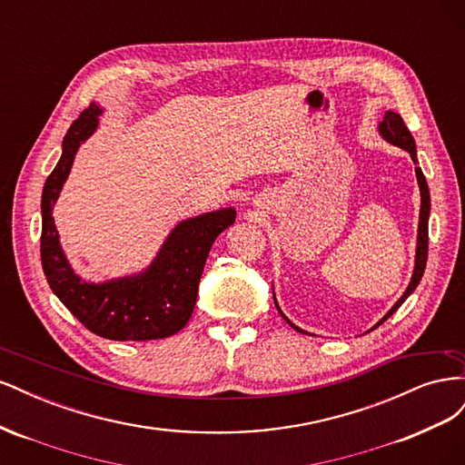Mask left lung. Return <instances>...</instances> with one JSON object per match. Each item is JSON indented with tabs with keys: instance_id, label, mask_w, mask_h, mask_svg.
<instances>
[{
	"instance_id": "8db88e82",
	"label": "left lung",
	"mask_w": 465,
	"mask_h": 465,
	"mask_svg": "<svg viewBox=\"0 0 465 465\" xmlns=\"http://www.w3.org/2000/svg\"><path fill=\"white\" fill-rule=\"evenodd\" d=\"M380 132H382V135L388 139V142L396 143L400 147H403L405 151H410L411 159L417 163V151H415V142H413V135L411 132L407 130V125L403 122V118L400 114H396V112H386V116L382 120V124H380ZM415 173H417V180H419V188H420V215H419V241H417V258H415V272H413V277H411V283L410 287H407V291L403 292V297L391 306V311L378 322V326L382 322H386L393 312L398 311V308L405 302V299L410 297V294L417 289L420 277H423L425 273V267H427V256H429V213H430V193H429V184H427V178L423 174V171H420V166H415ZM277 306V302H275ZM279 308V306H277ZM281 312V311H279ZM283 314V312H281ZM285 318V316H283ZM287 320V318H285ZM289 322V320H287ZM291 323V322H289ZM292 326V323H291ZM297 331H302L301 328L292 326ZM304 333V331H302Z\"/></svg>"
}]
</instances>
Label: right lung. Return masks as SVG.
<instances>
[{
    "label": "right lung",
    "instance_id": "right-lung-1",
    "mask_svg": "<svg viewBox=\"0 0 465 465\" xmlns=\"http://www.w3.org/2000/svg\"><path fill=\"white\" fill-rule=\"evenodd\" d=\"M94 103L81 112L64 137L62 159L42 190L40 260L48 285L64 306L93 333L116 341H151L186 326L200 277L215 238L234 223V209H223L180 223L147 275L106 285L81 283L60 248L52 209L72 168L75 151L98 124Z\"/></svg>",
    "mask_w": 465,
    "mask_h": 465
}]
</instances>
